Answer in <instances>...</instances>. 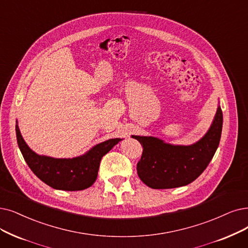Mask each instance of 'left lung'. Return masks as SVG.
<instances>
[{
  "label": "left lung",
  "mask_w": 248,
  "mask_h": 248,
  "mask_svg": "<svg viewBox=\"0 0 248 248\" xmlns=\"http://www.w3.org/2000/svg\"><path fill=\"white\" fill-rule=\"evenodd\" d=\"M223 127V113H217L207 132L190 145L167 143L154 136L132 135L140 142L143 152L137 163L140 180L154 189L185 186L194 181L209 166L219 146Z\"/></svg>",
  "instance_id": "left-lung-1"
}]
</instances>
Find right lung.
Instances as JSON below:
<instances>
[{"label": "right lung", "mask_w": 248, "mask_h": 248, "mask_svg": "<svg viewBox=\"0 0 248 248\" xmlns=\"http://www.w3.org/2000/svg\"><path fill=\"white\" fill-rule=\"evenodd\" d=\"M18 146L31 171L54 189L76 191L91 187L96 180L102 157L121 141L112 138L97 143L82 155L72 158H56L34 153L24 141L16 121Z\"/></svg>", "instance_id": "add662e5"}]
</instances>
